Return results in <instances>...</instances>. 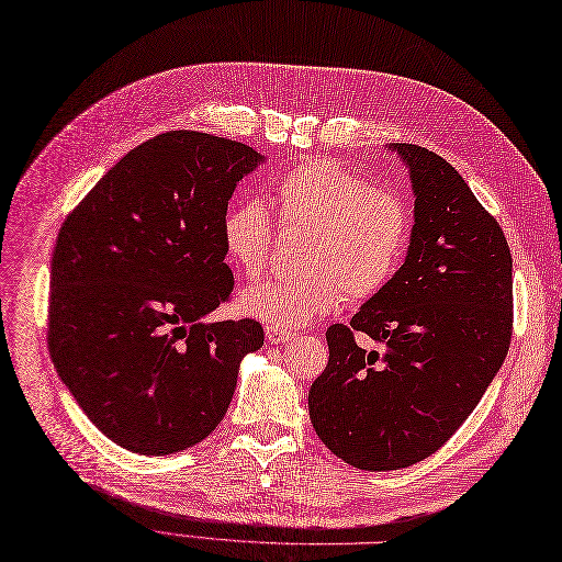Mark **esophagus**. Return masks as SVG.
Returning <instances> with one entry per match:
<instances>
[{"mask_svg":"<svg viewBox=\"0 0 562 562\" xmlns=\"http://www.w3.org/2000/svg\"><path fill=\"white\" fill-rule=\"evenodd\" d=\"M266 336H268L270 342H289V340L294 338V330H286V328L268 324L266 326Z\"/></svg>","mask_w":562,"mask_h":562,"instance_id":"obj_1","label":"esophagus"}]
</instances>
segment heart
<instances>
[{
  "instance_id": "obj_1",
  "label": "heart",
  "mask_w": 562,
  "mask_h": 562,
  "mask_svg": "<svg viewBox=\"0 0 562 562\" xmlns=\"http://www.w3.org/2000/svg\"><path fill=\"white\" fill-rule=\"evenodd\" d=\"M276 217L282 226L307 228L299 276H270L238 299L245 315L286 330L340 310L347 301L382 294L398 276L412 240V213L389 187L328 157H310L273 184ZM276 222L261 203L228 207L222 243L247 278L268 263Z\"/></svg>"
}]
</instances>
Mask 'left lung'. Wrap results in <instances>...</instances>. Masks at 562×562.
<instances>
[{
	"label": "left lung",
	"instance_id": "8db88e82",
	"mask_svg": "<svg viewBox=\"0 0 562 562\" xmlns=\"http://www.w3.org/2000/svg\"><path fill=\"white\" fill-rule=\"evenodd\" d=\"M393 148L417 194L407 259L349 326H328V366L307 396L319 440L370 472L445 447L501 370L514 328L501 224L447 159L412 143ZM355 333L385 349L366 352Z\"/></svg>",
	"mask_w": 562,
	"mask_h": 562
}]
</instances>
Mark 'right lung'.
<instances>
[{"instance_id": "1", "label": "right lung", "mask_w": 562, "mask_h": 562, "mask_svg": "<svg viewBox=\"0 0 562 562\" xmlns=\"http://www.w3.org/2000/svg\"><path fill=\"white\" fill-rule=\"evenodd\" d=\"M261 155L178 130L140 143L61 222L50 261L48 351L115 445L166 456L224 419L257 319L203 324L232 301L222 220Z\"/></svg>"}]
</instances>
